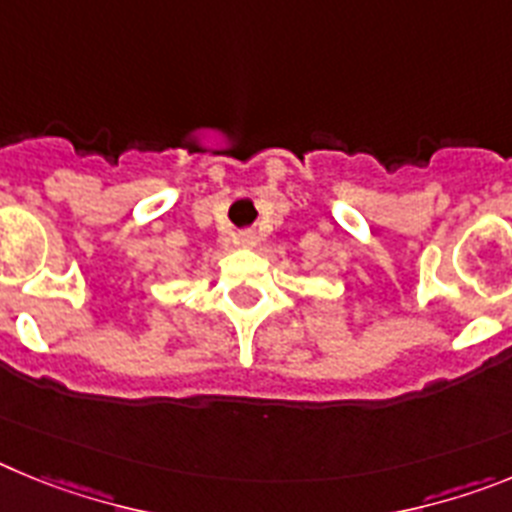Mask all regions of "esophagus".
I'll return each mask as SVG.
<instances>
[{"instance_id":"1","label":"esophagus","mask_w":512,"mask_h":512,"mask_svg":"<svg viewBox=\"0 0 512 512\" xmlns=\"http://www.w3.org/2000/svg\"><path fill=\"white\" fill-rule=\"evenodd\" d=\"M238 246H256V235H253L251 230H246V233H238Z\"/></svg>"}]
</instances>
